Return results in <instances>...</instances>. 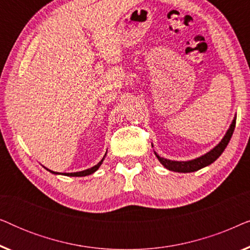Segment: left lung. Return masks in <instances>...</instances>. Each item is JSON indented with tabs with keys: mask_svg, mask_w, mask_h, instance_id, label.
<instances>
[{
	"mask_svg": "<svg viewBox=\"0 0 250 250\" xmlns=\"http://www.w3.org/2000/svg\"><path fill=\"white\" fill-rule=\"evenodd\" d=\"M235 127V118L232 122L230 128L228 129L227 134L223 138V140L218 143V145L215 146L213 150H210L209 152H207L206 155L199 157V158L189 160V162H174V160H168L165 158H162L156 153V157L158 158L160 163L163 164L164 167H166L167 169L173 170V172H179V173H190V172H196V170L203 168V167H206L210 165L211 163H214L218 157L222 155V152L224 151V149L227 148V146L230 142L232 138V134L234 132Z\"/></svg>",
	"mask_w": 250,
	"mask_h": 250,
	"instance_id": "8db88e82",
	"label": "left lung"
}]
</instances>
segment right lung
Returning a JSON list of instances; mask_svg holds the SVG:
<instances>
[{"instance_id":"obj_1","label":"right lung","mask_w":250,"mask_h":250,"mask_svg":"<svg viewBox=\"0 0 250 250\" xmlns=\"http://www.w3.org/2000/svg\"><path fill=\"white\" fill-rule=\"evenodd\" d=\"M104 158H102V160L99 164H97V165L95 166H93L92 167V168H88V169H85V170H82V172H77V173H64L63 175H66V176H86V175H90V174H93L95 170H97L99 167H100V165L102 164V162H104ZM47 169V168H46ZM47 170H50V169H47ZM51 173H53V174H59V173H56V172H52V170H50Z\"/></svg>"}]
</instances>
